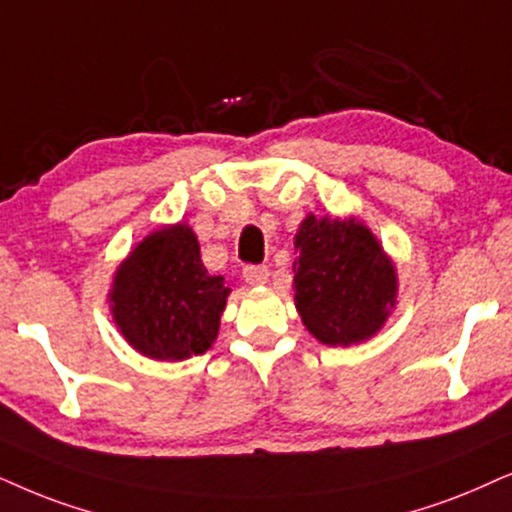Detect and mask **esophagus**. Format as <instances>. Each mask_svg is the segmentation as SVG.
I'll return each mask as SVG.
<instances>
[{"label": "esophagus", "instance_id": "esophagus-1", "mask_svg": "<svg viewBox=\"0 0 512 512\" xmlns=\"http://www.w3.org/2000/svg\"><path fill=\"white\" fill-rule=\"evenodd\" d=\"M243 278L250 286H264V283L269 281V269L262 267V264H248V267L243 269Z\"/></svg>", "mask_w": 512, "mask_h": 512}]
</instances>
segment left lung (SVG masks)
<instances>
[{"mask_svg": "<svg viewBox=\"0 0 512 512\" xmlns=\"http://www.w3.org/2000/svg\"><path fill=\"white\" fill-rule=\"evenodd\" d=\"M295 307L323 345H357L397 304V269L366 224L307 215L295 234Z\"/></svg>", "mask_w": 512, "mask_h": 512, "instance_id": "obj_1", "label": "left lung"}]
</instances>
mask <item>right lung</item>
<instances>
[{
	"label": "right lung",
	"mask_w": 512,
	"mask_h": 512,
	"mask_svg": "<svg viewBox=\"0 0 512 512\" xmlns=\"http://www.w3.org/2000/svg\"><path fill=\"white\" fill-rule=\"evenodd\" d=\"M231 288L200 260L191 226L148 234L115 271L108 293L115 326L144 357L181 361L208 352Z\"/></svg>",
	"instance_id": "add662e5"
}]
</instances>
